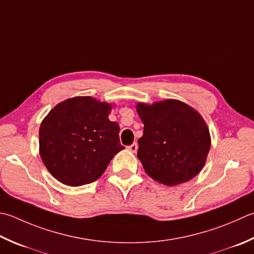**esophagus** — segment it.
<instances>
[{"label":"esophagus","instance_id":"obj_1","mask_svg":"<svg viewBox=\"0 0 254 254\" xmlns=\"http://www.w3.org/2000/svg\"><path fill=\"white\" fill-rule=\"evenodd\" d=\"M137 147H138L137 144H136V143H133L132 145H130L127 148H128V150H130L132 153H135V152L137 151Z\"/></svg>","mask_w":254,"mask_h":254}]
</instances>
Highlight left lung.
I'll return each instance as SVG.
<instances>
[{
  "label": "left lung",
  "instance_id": "obj_1",
  "mask_svg": "<svg viewBox=\"0 0 254 254\" xmlns=\"http://www.w3.org/2000/svg\"><path fill=\"white\" fill-rule=\"evenodd\" d=\"M136 111L144 124L137 158L147 175L166 186L195 177L205 165L211 144L200 114L174 99L137 103Z\"/></svg>",
  "mask_w": 254,
  "mask_h": 254
}]
</instances>
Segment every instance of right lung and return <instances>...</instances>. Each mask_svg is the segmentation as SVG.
Here are the masks:
<instances>
[{"label":"right lung","mask_w":254,"mask_h":254,"mask_svg":"<svg viewBox=\"0 0 254 254\" xmlns=\"http://www.w3.org/2000/svg\"><path fill=\"white\" fill-rule=\"evenodd\" d=\"M112 106L91 97L58 103L39 127V154L49 173L68 186L97 181L122 151L117 122L109 120Z\"/></svg>","instance_id":"add662e5"}]
</instances>
